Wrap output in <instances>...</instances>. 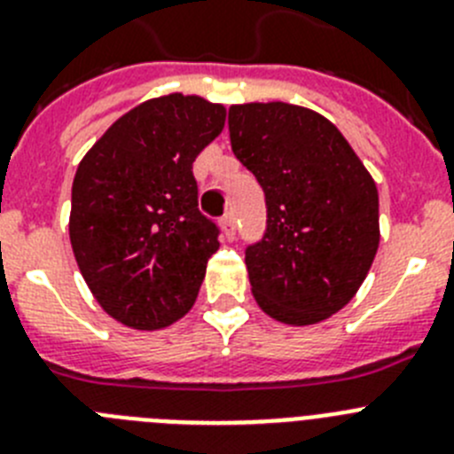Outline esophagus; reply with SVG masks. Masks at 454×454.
<instances>
[{
	"instance_id": "34e87169",
	"label": "esophagus",
	"mask_w": 454,
	"mask_h": 454,
	"mask_svg": "<svg viewBox=\"0 0 454 454\" xmlns=\"http://www.w3.org/2000/svg\"><path fill=\"white\" fill-rule=\"evenodd\" d=\"M220 224H223V231H224V236H227V239H234L236 236V218H234V214H224L223 215V220H220Z\"/></svg>"
}]
</instances>
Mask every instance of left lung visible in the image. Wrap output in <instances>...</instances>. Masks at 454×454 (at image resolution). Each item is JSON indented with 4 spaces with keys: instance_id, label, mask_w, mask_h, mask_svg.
<instances>
[{
    "instance_id": "8db88e82",
    "label": "left lung",
    "mask_w": 454,
    "mask_h": 454,
    "mask_svg": "<svg viewBox=\"0 0 454 454\" xmlns=\"http://www.w3.org/2000/svg\"><path fill=\"white\" fill-rule=\"evenodd\" d=\"M230 138L266 195V234L246 250L256 304L286 325L330 318L355 298L380 246L371 172L330 120L295 104H234Z\"/></svg>"
}]
</instances>
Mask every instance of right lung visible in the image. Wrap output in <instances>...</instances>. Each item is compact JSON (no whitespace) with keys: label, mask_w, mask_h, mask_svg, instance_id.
<instances>
[{"label":"right lung","mask_w":454,"mask_h":454,"mask_svg":"<svg viewBox=\"0 0 454 454\" xmlns=\"http://www.w3.org/2000/svg\"><path fill=\"white\" fill-rule=\"evenodd\" d=\"M223 104L172 92L115 120L72 182L70 243L99 307L134 330L188 314L220 247L200 214L192 161L223 131Z\"/></svg>","instance_id":"right-lung-1"}]
</instances>
